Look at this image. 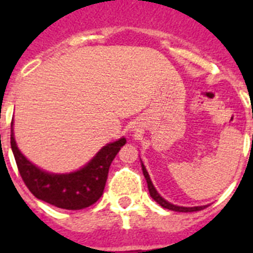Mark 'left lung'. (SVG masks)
Returning <instances> with one entry per match:
<instances>
[{
    "mask_svg": "<svg viewBox=\"0 0 253 253\" xmlns=\"http://www.w3.org/2000/svg\"><path fill=\"white\" fill-rule=\"evenodd\" d=\"M142 171H143V175H144V177H146V180H147V185H148V190H149V195L152 196V199H153L154 202L157 203V204H160L162 208H165V209L173 210V211H184V213H191V211H198V210H203V209H205V208L208 207V205H202V207L187 208V207H178V205L171 204V203L167 202L166 199H163L162 196L158 194V191L156 190V187H154L153 184H152L151 177H149L146 166L143 165V162H142Z\"/></svg>",
    "mask_w": 253,
    "mask_h": 253,
    "instance_id": "1",
    "label": "left lung"
}]
</instances>
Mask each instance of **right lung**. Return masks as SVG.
I'll return each instance as SVG.
<instances>
[{
	"label": "right lung",
	"instance_id": "add662e5",
	"mask_svg": "<svg viewBox=\"0 0 253 253\" xmlns=\"http://www.w3.org/2000/svg\"><path fill=\"white\" fill-rule=\"evenodd\" d=\"M11 123V149L17 169L31 194L39 200L67 210H80L95 204L104 193L109 169L123 146L124 137L107 143L88 162L77 171L53 173L35 166L21 153L13 137Z\"/></svg>",
	"mask_w": 253,
	"mask_h": 253
}]
</instances>
